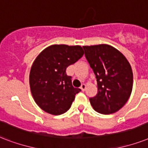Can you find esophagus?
Wrapping results in <instances>:
<instances>
[{
  "label": "esophagus",
  "instance_id": "esophagus-1",
  "mask_svg": "<svg viewBox=\"0 0 148 148\" xmlns=\"http://www.w3.org/2000/svg\"><path fill=\"white\" fill-rule=\"evenodd\" d=\"M85 88H86V84H82V86H81V89H82V92H84V90H85Z\"/></svg>",
  "mask_w": 148,
  "mask_h": 148
}]
</instances>
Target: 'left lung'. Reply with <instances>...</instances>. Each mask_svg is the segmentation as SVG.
<instances>
[{"mask_svg": "<svg viewBox=\"0 0 148 148\" xmlns=\"http://www.w3.org/2000/svg\"><path fill=\"white\" fill-rule=\"evenodd\" d=\"M84 55L98 84V94L90 98L93 109L101 114L116 112L128 101L133 88V71L122 53L112 46H84Z\"/></svg>", "mask_w": 148, "mask_h": 148, "instance_id": "left-lung-1", "label": "left lung"}]
</instances>
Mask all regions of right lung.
Instances as JSON below:
<instances>
[{"label":"right lung","instance_id":"obj_1","mask_svg":"<svg viewBox=\"0 0 148 148\" xmlns=\"http://www.w3.org/2000/svg\"><path fill=\"white\" fill-rule=\"evenodd\" d=\"M83 55L81 46L55 44L44 49L34 60L29 74L30 90L43 111L58 116L71 108L81 89L74 88L66 70Z\"/></svg>","mask_w":148,"mask_h":148}]
</instances>
